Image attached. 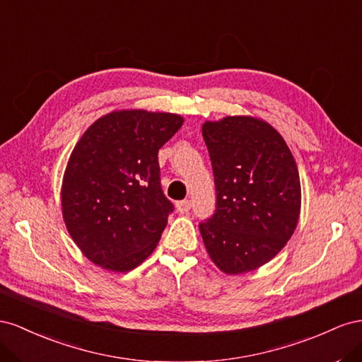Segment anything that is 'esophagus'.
Listing matches in <instances>:
<instances>
[{
  "label": "esophagus",
  "mask_w": 362,
  "mask_h": 362,
  "mask_svg": "<svg viewBox=\"0 0 362 362\" xmlns=\"http://www.w3.org/2000/svg\"><path fill=\"white\" fill-rule=\"evenodd\" d=\"M192 206V202L191 200H182V202H177V204H175V208H177V211L180 214H187Z\"/></svg>",
  "instance_id": "34e87169"
}]
</instances>
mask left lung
I'll use <instances>...</instances> for the list:
<instances>
[{"mask_svg": "<svg viewBox=\"0 0 362 362\" xmlns=\"http://www.w3.org/2000/svg\"><path fill=\"white\" fill-rule=\"evenodd\" d=\"M215 212L199 224L211 259L240 274L264 265L291 238L300 214V177L279 133L252 117L203 124Z\"/></svg>", "mask_w": 362, "mask_h": 362, "instance_id": "obj_1", "label": "left lung"}]
</instances>
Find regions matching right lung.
Returning <instances> with one entry per match:
<instances>
[{
    "mask_svg": "<svg viewBox=\"0 0 362 362\" xmlns=\"http://www.w3.org/2000/svg\"><path fill=\"white\" fill-rule=\"evenodd\" d=\"M182 124L174 113L113 112L72 150L62 211L71 238L94 264L126 273L158 245L174 211L160 187L158 153Z\"/></svg>",
    "mask_w": 362,
    "mask_h": 362,
    "instance_id": "add662e5",
    "label": "right lung"
}]
</instances>
